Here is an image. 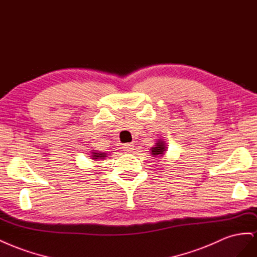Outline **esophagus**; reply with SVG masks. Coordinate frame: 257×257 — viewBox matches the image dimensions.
I'll use <instances>...</instances> for the list:
<instances>
[{"mask_svg": "<svg viewBox=\"0 0 257 257\" xmlns=\"http://www.w3.org/2000/svg\"><path fill=\"white\" fill-rule=\"evenodd\" d=\"M122 148H123V152H125V153H132L135 151V145L130 143V144H126Z\"/></svg>", "mask_w": 257, "mask_h": 257, "instance_id": "esophagus-1", "label": "esophagus"}]
</instances>
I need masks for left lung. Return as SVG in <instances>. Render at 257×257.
Masks as SVG:
<instances>
[{
  "label": "left lung",
  "mask_w": 257,
  "mask_h": 257,
  "mask_svg": "<svg viewBox=\"0 0 257 257\" xmlns=\"http://www.w3.org/2000/svg\"><path fill=\"white\" fill-rule=\"evenodd\" d=\"M152 151V156L154 157H162L164 155V153L168 151V147H167V143H165V141H163V139H158L157 140V142L155 143V146L151 148Z\"/></svg>",
  "instance_id": "8db88e82"
}]
</instances>
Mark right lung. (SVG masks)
Wrapping results in <instances>:
<instances>
[{"label":"right lung","mask_w":257,"mask_h":257,"mask_svg":"<svg viewBox=\"0 0 257 257\" xmlns=\"http://www.w3.org/2000/svg\"><path fill=\"white\" fill-rule=\"evenodd\" d=\"M89 157H90V159H93V160H102V159L105 158V157H107V155L105 153H102V152H98V151L92 150Z\"/></svg>","instance_id":"obj_1"}]
</instances>
